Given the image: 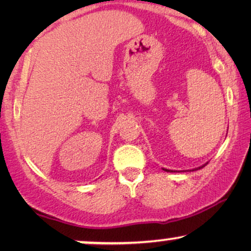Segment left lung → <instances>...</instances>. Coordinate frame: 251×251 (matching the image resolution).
Wrapping results in <instances>:
<instances>
[{
    "label": "left lung",
    "mask_w": 251,
    "mask_h": 251,
    "mask_svg": "<svg viewBox=\"0 0 251 251\" xmlns=\"http://www.w3.org/2000/svg\"><path fill=\"white\" fill-rule=\"evenodd\" d=\"M206 164H208V163H206ZM206 164H204V165H201V166H200V168H197V169H194V171H195V170H200L201 168H204V166H205ZM163 170H164V171H166V172H174V171H170V170H168V169H163Z\"/></svg>",
    "instance_id": "1"
}]
</instances>
